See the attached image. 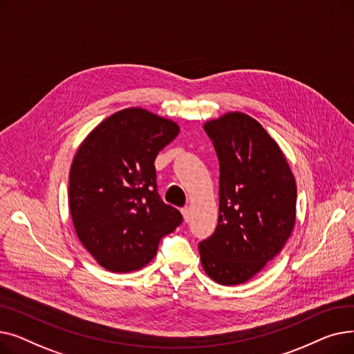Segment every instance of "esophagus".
I'll use <instances>...</instances> for the list:
<instances>
[{"label":"esophagus","instance_id":"esophagus-1","mask_svg":"<svg viewBox=\"0 0 354 354\" xmlns=\"http://www.w3.org/2000/svg\"><path fill=\"white\" fill-rule=\"evenodd\" d=\"M182 215H183L185 222H189V219H191V208L189 207H183L182 208Z\"/></svg>","mask_w":354,"mask_h":354}]
</instances>
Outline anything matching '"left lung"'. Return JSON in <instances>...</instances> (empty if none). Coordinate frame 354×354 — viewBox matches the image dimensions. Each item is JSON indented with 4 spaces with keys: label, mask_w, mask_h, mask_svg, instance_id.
Listing matches in <instances>:
<instances>
[{
    "label": "left lung",
    "mask_w": 354,
    "mask_h": 354,
    "mask_svg": "<svg viewBox=\"0 0 354 354\" xmlns=\"http://www.w3.org/2000/svg\"><path fill=\"white\" fill-rule=\"evenodd\" d=\"M219 160V216L199 243L201 263L222 286L247 283L281 252L295 224L297 187L280 146L251 116L203 124Z\"/></svg>",
    "instance_id": "obj_1"
}]
</instances>
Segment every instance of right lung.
I'll return each mask as SVG.
<instances>
[{"mask_svg":"<svg viewBox=\"0 0 354 354\" xmlns=\"http://www.w3.org/2000/svg\"><path fill=\"white\" fill-rule=\"evenodd\" d=\"M179 126L140 107L104 119L83 140L70 167L68 207L84 248L106 270L130 272L156 255L180 225L160 199L155 159Z\"/></svg>","mask_w":354,"mask_h":354,"instance_id":"right-lung-1","label":"right lung"}]
</instances>
